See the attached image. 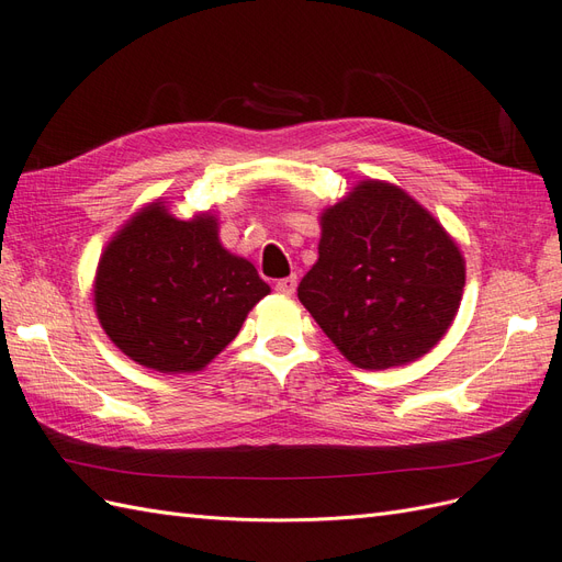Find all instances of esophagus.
Masks as SVG:
<instances>
[{
	"label": "esophagus",
	"instance_id": "obj_1",
	"mask_svg": "<svg viewBox=\"0 0 562 562\" xmlns=\"http://www.w3.org/2000/svg\"><path fill=\"white\" fill-rule=\"evenodd\" d=\"M295 285H297V277L295 274H291V277H285V279H281V281H277V293L279 295H285V297H291L293 293H295Z\"/></svg>",
	"mask_w": 562,
	"mask_h": 562
}]
</instances>
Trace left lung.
<instances>
[{
	"mask_svg": "<svg viewBox=\"0 0 562 562\" xmlns=\"http://www.w3.org/2000/svg\"><path fill=\"white\" fill-rule=\"evenodd\" d=\"M464 258L401 187L363 180L321 213L318 260L297 288L347 361L386 370L431 351L464 293Z\"/></svg>",
	"mask_w": 562,
	"mask_h": 562,
	"instance_id": "obj_1",
	"label": "left lung"
}]
</instances>
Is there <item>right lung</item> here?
I'll list each match as a JSON object with an SVG mask.
<instances>
[{
    "label": "right lung",
    "instance_id": "add662e5",
    "mask_svg": "<svg viewBox=\"0 0 562 562\" xmlns=\"http://www.w3.org/2000/svg\"><path fill=\"white\" fill-rule=\"evenodd\" d=\"M265 295L258 269L220 244L215 215L178 220L164 201L147 203L112 236L93 283L112 342L168 375L206 368Z\"/></svg>",
    "mask_w": 562,
    "mask_h": 562
}]
</instances>
